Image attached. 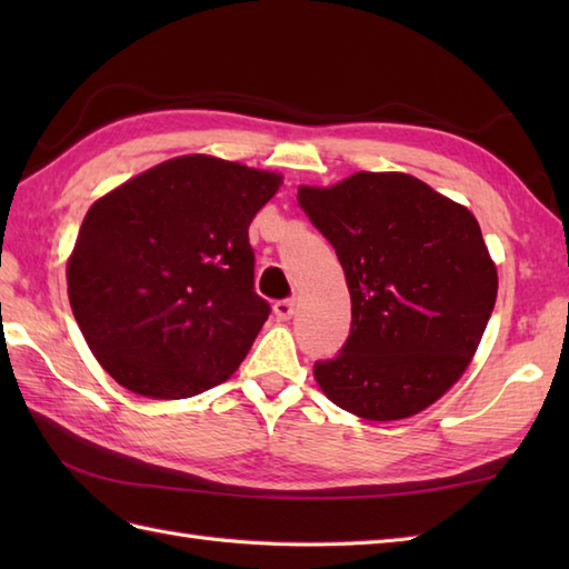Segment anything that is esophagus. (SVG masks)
<instances>
[{"mask_svg":"<svg viewBox=\"0 0 569 569\" xmlns=\"http://www.w3.org/2000/svg\"><path fill=\"white\" fill-rule=\"evenodd\" d=\"M273 312L278 320H283V322L291 320L296 316V303L293 300H278V303L273 306Z\"/></svg>","mask_w":569,"mask_h":569,"instance_id":"1","label":"esophagus"}]
</instances>
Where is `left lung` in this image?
Returning a JSON list of instances; mask_svg holds the SVG:
<instances>
[{
    "instance_id": "obj_1",
    "label": "left lung",
    "mask_w": 569,
    "mask_h": 569,
    "mask_svg": "<svg viewBox=\"0 0 569 569\" xmlns=\"http://www.w3.org/2000/svg\"><path fill=\"white\" fill-rule=\"evenodd\" d=\"M298 202L352 296L340 357L312 369L320 391L365 420L420 413L462 379L497 303V263L475 214L396 171L300 186Z\"/></svg>"
}]
</instances>
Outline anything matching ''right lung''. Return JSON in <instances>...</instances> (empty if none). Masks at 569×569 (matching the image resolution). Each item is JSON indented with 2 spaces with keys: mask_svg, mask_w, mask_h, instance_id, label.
Returning <instances> with one entry per match:
<instances>
[{
  "mask_svg": "<svg viewBox=\"0 0 569 569\" xmlns=\"http://www.w3.org/2000/svg\"><path fill=\"white\" fill-rule=\"evenodd\" d=\"M281 183L188 153L92 202L68 257V298L119 386L176 401L232 377L271 310L253 293L249 224Z\"/></svg>",
  "mask_w": 569,
  "mask_h": 569,
  "instance_id": "add662e5",
  "label": "right lung"
}]
</instances>
